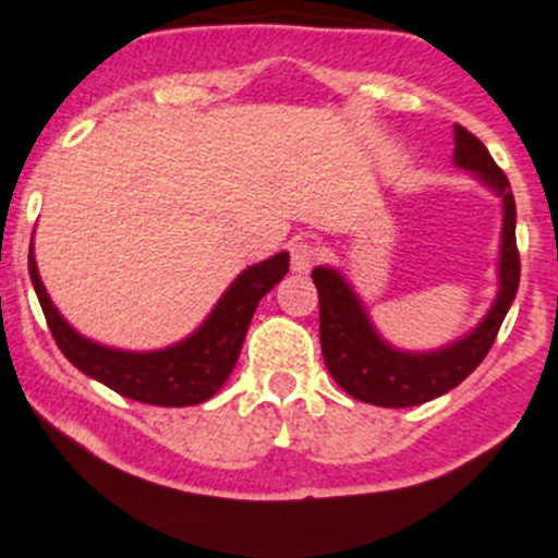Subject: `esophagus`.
I'll return each mask as SVG.
<instances>
[{"mask_svg":"<svg viewBox=\"0 0 558 558\" xmlns=\"http://www.w3.org/2000/svg\"><path fill=\"white\" fill-rule=\"evenodd\" d=\"M289 253H291V272H300V275L311 272L322 258V247L316 242H311V239H296V242H291Z\"/></svg>","mask_w":558,"mask_h":558,"instance_id":"34e87169","label":"esophagus"}]
</instances>
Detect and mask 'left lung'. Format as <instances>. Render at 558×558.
Wrapping results in <instances>:
<instances>
[{
    "mask_svg": "<svg viewBox=\"0 0 558 558\" xmlns=\"http://www.w3.org/2000/svg\"><path fill=\"white\" fill-rule=\"evenodd\" d=\"M454 134L457 165L482 175L504 197L501 291L490 314L460 343L432 355H404L379 341L363 314V305L357 303L350 286L343 283L341 275L325 267L314 269L311 278L319 291V341L325 366L357 402L377 408H413L449 393L487 357L504 316L518 294L520 253L514 239V197L509 179L476 134L460 123L454 126Z\"/></svg>",
    "mask_w": 558,
    "mask_h": 558,
    "instance_id": "obj_1",
    "label": "left lung"
}]
</instances>
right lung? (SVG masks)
Masks as SVG:
<instances>
[{"label": "right lung", "mask_w": 558, "mask_h": 558, "mask_svg": "<svg viewBox=\"0 0 558 558\" xmlns=\"http://www.w3.org/2000/svg\"><path fill=\"white\" fill-rule=\"evenodd\" d=\"M286 272H289V255L286 253L244 269L195 336L175 343L170 350L140 355V352L107 350V347H98L71 330L51 305L49 294L40 283L33 253H29V278H33L35 294L44 308L46 325H49L62 355L87 377L118 390L121 397L159 404V408H186V404H201L215 397L236 366L258 300L278 280H283Z\"/></svg>", "instance_id": "right-lung-1"}]
</instances>
